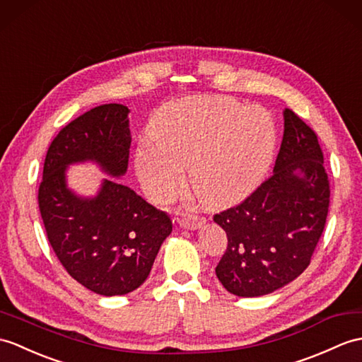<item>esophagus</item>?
I'll return each mask as SVG.
<instances>
[{
    "instance_id": "obj_1",
    "label": "esophagus",
    "mask_w": 362,
    "mask_h": 362,
    "mask_svg": "<svg viewBox=\"0 0 362 362\" xmlns=\"http://www.w3.org/2000/svg\"><path fill=\"white\" fill-rule=\"evenodd\" d=\"M174 221L177 222L182 226V228H187V230H199L200 226L205 223L204 217L187 216V214H180V213H175Z\"/></svg>"
}]
</instances>
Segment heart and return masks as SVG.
<instances>
[{
    "label": "heart",
    "mask_w": 362,
    "mask_h": 362,
    "mask_svg": "<svg viewBox=\"0 0 362 362\" xmlns=\"http://www.w3.org/2000/svg\"><path fill=\"white\" fill-rule=\"evenodd\" d=\"M274 124L264 109L226 97H200L166 109L153 123L151 141L136 153L137 175L153 199L183 187L206 206L234 204L256 188L272 162Z\"/></svg>",
    "instance_id": "obj_1"
}]
</instances>
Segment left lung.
Returning a JSON list of instances; mask_svg holds the SVG:
<instances>
[{
	"label": "left lung",
	"instance_id": "left-lung-1",
	"mask_svg": "<svg viewBox=\"0 0 362 362\" xmlns=\"http://www.w3.org/2000/svg\"><path fill=\"white\" fill-rule=\"evenodd\" d=\"M330 187L315 131L284 111L273 175L239 204L214 216L228 245L216 274L230 293L256 298L305 270L325 226Z\"/></svg>",
	"mask_w": 362,
	"mask_h": 362
}]
</instances>
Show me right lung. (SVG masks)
<instances>
[{"label": "right lung", "mask_w": 362, "mask_h": 362, "mask_svg": "<svg viewBox=\"0 0 362 362\" xmlns=\"http://www.w3.org/2000/svg\"><path fill=\"white\" fill-rule=\"evenodd\" d=\"M129 109L109 103L80 115L47 149L38 205L47 239L75 281L102 296H122L146 281L170 216L120 182L104 180L92 198L66 187L71 164L92 161L120 179L128 170Z\"/></svg>", "instance_id": "right-lung-1"}]
</instances>
